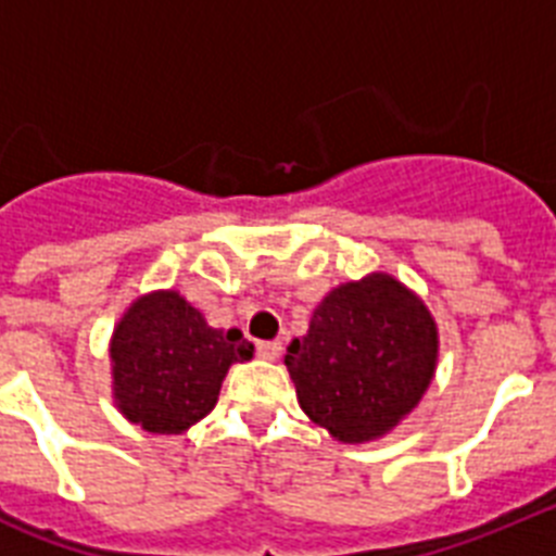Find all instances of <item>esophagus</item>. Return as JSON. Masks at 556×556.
Here are the masks:
<instances>
[{"mask_svg":"<svg viewBox=\"0 0 556 556\" xmlns=\"http://www.w3.org/2000/svg\"><path fill=\"white\" fill-rule=\"evenodd\" d=\"M255 351H258V356L262 358L273 362V358H278V353H281V342H258Z\"/></svg>","mask_w":556,"mask_h":556,"instance_id":"esophagus-1","label":"esophagus"}]
</instances>
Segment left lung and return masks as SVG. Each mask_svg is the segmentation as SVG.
Wrapping results in <instances>:
<instances>
[{
  "instance_id": "8db88e82",
  "label": "left lung",
  "mask_w": 556,
  "mask_h": 556,
  "mask_svg": "<svg viewBox=\"0 0 556 556\" xmlns=\"http://www.w3.org/2000/svg\"><path fill=\"white\" fill-rule=\"evenodd\" d=\"M437 356L429 306L395 275L370 273L323 298L283 365L308 420L356 445L390 434L420 404Z\"/></svg>"
}]
</instances>
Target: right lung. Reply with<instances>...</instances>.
<instances>
[{
  "mask_svg": "<svg viewBox=\"0 0 556 556\" xmlns=\"http://www.w3.org/2000/svg\"><path fill=\"white\" fill-rule=\"evenodd\" d=\"M113 404L150 434H184L217 406L230 365L253 358L242 331L205 323L175 289L139 294L111 337Z\"/></svg>",
  "mask_w": 556,
  "mask_h": 556,
  "instance_id": "1",
  "label": "right lung"
}]
</instances>
